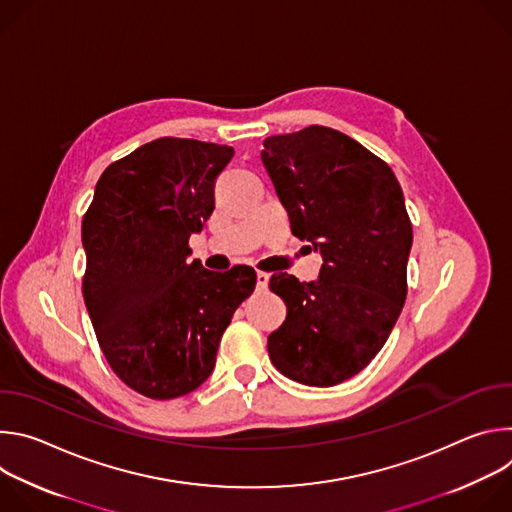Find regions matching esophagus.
<instances>
[{
	"label": "esophagus",
	"mask_w": 512,
	"mask_h": 512,
	"mask_svg": "<svg viewBox=\"0 0 512 512\" xmlns=\"http://www.w3.org/2000/svg\"><path fill=\"white\" fill-rule=\"evenodd\" d=\"M267 285H269V273H265V271H257V289H267Z\"/></svg>",
	"instance_id": "obj_1"
}]
</instances>
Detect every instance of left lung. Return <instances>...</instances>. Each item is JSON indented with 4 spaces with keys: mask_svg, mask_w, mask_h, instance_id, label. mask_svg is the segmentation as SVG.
<instances>
[{
    "mask_svg": "<svg viewBox=\"0 0 512 512\" xmlns=\"http://www.w3.org/2000/svg\"><path fill=\"white\" fill-rule=\"evenodd\" d=\"M263 145L291 233L324 257L318 281L271 275L287 314L267 338L269 358L291 381L334 387L367 367L403 310L413 243L403 190L387 162L332 127Z\"/></svg>",
    "mask_w": 512,
    "mask_h": 512,
    "instance_id": "1",
    "label": "left lung"
}]
</instances>
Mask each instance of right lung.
Masks as SVG:
<instances>
[{
    "mask_svg": "<svg viewBox=\"0 0 512 512\" xmlns=\"http://www.w3.org/2000/svg\"><path fill=\"white\" fill-rule=\"evenodd\" d=\"M231 145L160 137L109 164L83 216V298L113 373L168 401L198 389L257 273L188 261V239L214 210Z\"/></svg>",
    "mask_w": 512,
    "mask_h": 512,
    "instance_id": "right-lung-1",
    "label": "right lung"
}]
</instances>
